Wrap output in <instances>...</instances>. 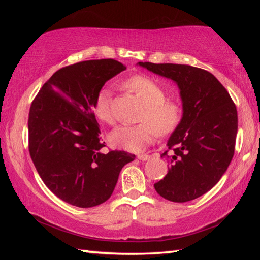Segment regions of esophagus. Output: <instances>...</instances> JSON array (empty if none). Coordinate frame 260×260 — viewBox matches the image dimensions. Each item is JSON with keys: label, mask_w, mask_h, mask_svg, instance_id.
<instances>
[{"label": "esophagus", "mask_w": 260, "mask_h": 260, "mask_svg": "<svg viewBox=\"0 0 260 260\" xmlns=\"http://www.w3.org/2000/svg\"><path fill=\"white\" fill-rule=\"evenodd\" d=\"M150 157H151V156L148 155V153H141V155H138V159L144 161V160L150 159Z\"/></svg>", "instance_id": "34e87169"}]
</instances>
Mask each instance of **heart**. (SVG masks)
I'll list each match as a JSON object with an SVG mask.
<instances>
[{"label":"heart","instance_id":"1","mask_svg":"<svg viewBox=\"0 0 260 260\" xmlns=\"http://www.w3.org/2000/svg\"><path fill=\"white\" fill-rule=\"evenodd\" d=\"M127 89L135 94L146 105L138 125H122L110 134V142L117 148L129 151H140L155 140L159 132L167 134L173 132L182 119V107L177 101L165 100L164 88L152 79L134 76L125 82ZM109 88L104 87L96 95L94 109L101 120L112 124L113 117L110 109Z\"/></svg>","mask_w":260,"mask_h":260}]
</instances>
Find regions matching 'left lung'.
<instances>
[{
	"label": "left lung",
	"instance_id": "8db88e82",
	"mask_svg": "<svg viewBox=\"0 0 260 260\" xmlns=\"http://www.w3.org/2000/svg\"><path fill=\"white\" fill-rule=\"evenodd\" d=\"M139 65L177 83L182 119L167 141L160 157L171 167L155 183L156 191L171 202L183 203L208 192L227 171L234 156L237 111L230 94L212 73L182 64Z\"/></svg>",
	"mask_w": 260,
	"mask_h": 260
}]
</instances>
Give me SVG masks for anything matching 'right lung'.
Returning a JSON list of instances; mask_svg holds the SVG:
<instances>
[{
  "instance_id": "obj_1",
  "label": "right lung",
  "mask_w": 260,
  "mask_h": 260,
  "mask_svg": "<svg viewBox=\"0 0 260 260\" xmlns=\"http://www.w3.org/2000/svg\"><path fill=\"white\" fill-rule=\"evenodd\" d=\"M126 70L114 59L85 60L56 71L33 100L28 149L39 175L57 197L78 208H93L112 195L118 177L135 155L101 151L96 95Z\"/></svg>"
}]
</instances>
